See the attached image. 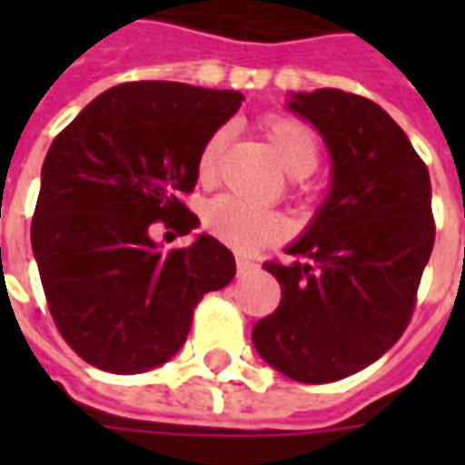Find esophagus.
Instances as JSON below:
<instances>
[{"instance_id": "1", "label": "esophagus", "mask_w": 465, "mask_h": 465, "mask_svg": "<svg viewBox=\"0 0 465 465\" xmlns=\"http://www.w3.org/2000/svg\"><path fill=\"white\" fill-rule=\"evenodd\" d=\"M259 269V263L252 262V259H246V256H236V272L239 276H246V273H252Z\"/></svg>"}]
</instances>
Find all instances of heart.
Returning <instances> with one entry per match:
<instances>
[{"instance_id": "heart-1", "label": "heart", "mask_w": 465, "mask_h": 465, "mask_svg": "<svg viewBox=\"0 0 465 465\" xmlns=\"http://www.w3.org/2000/svg\"><path fill=\"white\" fill-rule=\"evenodd\" d=\"M259 129L272 146L276 162L282 163L292 176H306L319 166L316 136L296 116L273 112V114L262 116ZM226 143H229L226 126L213 129L202 143L199 156H196V173H199L202 183H213L219 179ZM203 229L232 249L253 252L266 243L279 242L286 233V222L282 213L253 209L236 196H219L203 212Z\"/></svg>"}]
</instances>
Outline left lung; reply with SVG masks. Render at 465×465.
<instances>
[{
    "label": "left lung",
    "mask_w": 465,
    "mask_h": 465,
    "mask_svg": "<svg viewBox=\"0 0 465 465\" xmlns=\"http://www.w3.org/2000/svg\"><path fill=\"white\" fill-rule=\"evenodd\" d=\"M323 134L331 196L303 239L266 262L279 309L253 326L266 363L302 383H331L381 359L406 331L436 222L429 169L379 104L341 89L289 102Z\"/></svg>",
    "instance_id": "left-lung-1"
}]
</instances>
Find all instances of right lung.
Wrapping results in <instances>:
<instances>
[{
  "instance_id": "right-lung-1",
  "label": "right lung",
  "mask_w": 465,
  "mask_h": 465,
  "mask_svg": "<svg viewBox=\"0 0 465 465\" xmlns=\"http://www.w3.org/2000/svg\"><path fill=\"white\" fill-rule=\"evenodd\" d=\"M239 92L126 82L56 134L42 166L32 249L46 306L72 349L109 373H142L182 349L193 309L236 273L233 253L202 233L163 253L152 223L183 236L199 223L206 136L242 106Z\"/></svg>"
}]
</instances>
